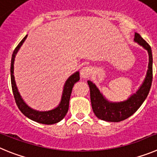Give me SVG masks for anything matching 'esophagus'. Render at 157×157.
<instances>
[{
  "instance_id": "obj_1",
  "label": "esophagus",
  "mask_w": 157,
  "mask_h": 157,
  "mask_svg": "<svg viewBox=\"0 0 157 157\" xmlns=\"http://www.w3.org/2000/svg\"><path fill=\"white\" fill-rule=\"evenodd\" d=\"M91 73H92V70L88 66H86L80 70V77L83 79H87L91 75Z\"/></svg>"
}]
</instances>
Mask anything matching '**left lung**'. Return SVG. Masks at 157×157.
<instances>
[{
  "label": "left lung",
  "mask_w": 157,
  "mask_h": 157,
  "mask_svg": "<svg viewBox=\"0 0 157 157\" xmlns=\"http://www.w3.org/2000/svg\"><path fill=\"white\" fill-rule=\"evenodd\" d=\"M134 40L147 51L149 54V65L146 76L136 92L131 94L128 99L121 101H109L92 81L87 80L93 112L98 119L108 122L124 121L136 112L149 94L152 80V50L147 42L138 33H135Z\"/></svg>",
  "instance_id": "1"
}]
</instances>
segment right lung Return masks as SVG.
Listing matches in <instances>:
<instances>
[{
    "instance_id": "1",
    "label": "right lung",
    "mask_w": 157,
    "mask_h": 157,
    "mask_svg": "<svg viewBox=\"0 0 157 157\" xmlns=\"http://www.w3.org/2000/svg\"><path fill=\"white\" fill-rule=\"evenodd\" d=\"M26 37H27V35L21 40L20 43L15 48V51L13 52V54H12V62H11V82H12V91H13L15 102H16V105L18 108L19 109V110L29 119L43 124H56V123L61 121L68 112L69 103H70L72 89H73L74 84L80 80V74H79L80 73H79V71L75 72L71 76H70L69 78L66 80V81L65 82L61 101L56 108L52 109L51 110H48V111H39V110L33 109L31 107H29L24 101L22 96L19 94L18 87L16 86V83H15V77H14L15 58L22 44L26 40Z\"/></svg>"
}]
</instances>
